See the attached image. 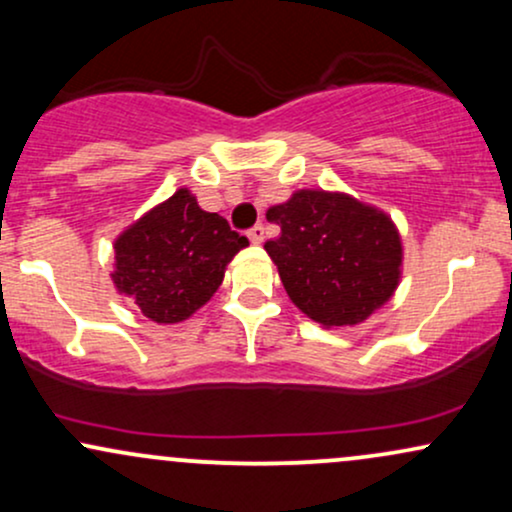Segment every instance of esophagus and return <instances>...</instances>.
Wrapping results in <instances>:
<instances>
[{"instance_id": "34e87169", "label": "esophagus", "mask_w": 512, "mask_h": 512, "mask_svg": "<svg viewBox=\"0 0 512 512\" xmlns=\"http://www.w3.org/2000/svg\"><path fill=\"white\" fill-rule=\"evenodd\" d=\"M248 238H250V243H255V245L262 243V240H264V226H262V223H257V226L250 228Z\"/></svg>"}]
</instances>
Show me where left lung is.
I'll list each match as a JSON object with an SVG mask.
<instances>
[{"instance_id": "left-lung-1", "label": "left lung", "mask_w": 512, "mask_h": 512, "mask_svg": "<svg viewBox=\"0 0 512 512\" xmlns=\"http://www.w3.org/2000/svg\"><path fill=\"white\" fill-rule=\"evenodd\" d=\"M281 236L264 243L296 308L322 327L358 325L390 301L402 240L390 216L325 190H298L267 211Z\"/></svg>"}]
</instances>
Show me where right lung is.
<instances>
[{"label":"right lung","instance_id":"right-lung-1","mask_svg":"<svg viewBox=\"0 0 512 512\" xmlns=\"http://www.w3.org/2000/svg\"><path fill=\"white\" fill-rule=\"evenodd\" d=\"M245 245L248 238L199 209L182 187L115 240L113 281L149 320L175 325L214 296L226 264Z\"/></svg>","mask_w":512,"mask_h":512}]
</instances>
